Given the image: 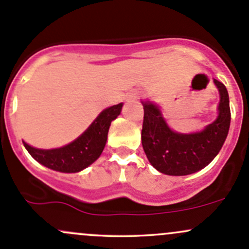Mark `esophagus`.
<instances>
[{"instance_id":"34e87169","label":"esophagus","mask_w":249,"mask_h":249,"mask_svg":"<svg viewBox=\"0 0 249 249\" xmlns=\"http://www.w3.org/2000/svg\"><path fill=\"white\" fill-rule=\"evenodd\" d=\"M142 96V92H133V93H130L129 96H128V101H137V99H139Z\"/></svg>"}]
</instances>
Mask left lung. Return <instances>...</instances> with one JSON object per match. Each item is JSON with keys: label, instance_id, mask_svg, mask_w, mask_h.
<instances>
[{"label": "left lung", "instance_id": "left-lung-1", "mask_svg": "<svg viewBox=\"0 0 249 249\" xmlns=\"http://www.w3.org/2000/svg\"><path fill=\"white\" fill-rule=\"evenodd\" d=\"M219 91L218 116L204 130L181 134L169 128L162 112L151 102H142V142L148 162L162 174L183 176L196 173L213 160L227 139L230 127L229 94L214 79Z\"/></svg>", "mask_w": 249, "mask_h": 249}]
</instances>
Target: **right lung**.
Segmentation results:
<instances>
[{
    "label": "right lung",
    "mask_w": 249,
    "mask_h": 249,
    "mask_svg": "<svg viewBox=\"0 0 249 249\" xmlns=\"http://www.w3.org/2000/svg\"><path fill=\"white\" fill-rule=\"evenodd\" d=\"M122 106H112L103 110L91 125L74 142L60 148L40 150L22 142L29 153L37 162L61 173H78L99 158L107 143L111 121L121 112Z\"/></svg>",
    "instance_id": "right-lung-1"
}]
</instances>
